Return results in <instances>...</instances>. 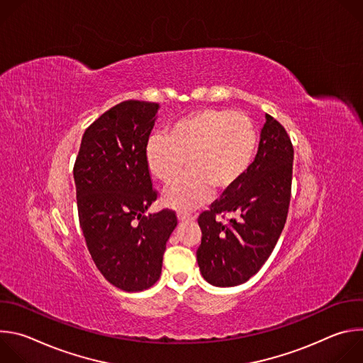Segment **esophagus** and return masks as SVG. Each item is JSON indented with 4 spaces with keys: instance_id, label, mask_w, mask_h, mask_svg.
Wrapping results in <instances>:
<instances>
[{
    "instance_id": "34e87169",
    "label": "esophagus",
    "mask_w": 363,
    "mask_h": 363,
    "mask_svg": "<svg viewBox=\"0 0 363 363\" xmlns=\"http://www.w3.org/2000/svg\"><path fill=\"white\" fill-rule=\"evenodd\" d=\"M178 220L179 221H194L195 220V216L192 214H186V213H178Z\"/></svg>"
}]
</instances>
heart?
Here are the masks:
<instances>
[{"mask_svg":"<svg viewBox=\"0 0 363 363\" xmlns=\"http://www.w3.org/2000/svg\"><path fill=\"white\" fill-rule=\"evenodd\" d=\"M258 149L254 122L230 109L202 108L172 125L168 136L152 135L145 146L150 174L168 185L185 169L184 178L172 184L164 196L168 206L191 211L211 194L235 186L248 172Z\"/></svg>","mask_w":363,"mask_h":363,"instance_id":"1","label":"heart"}]
</instances>
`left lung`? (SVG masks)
I'll return each instance as SVG.
<instances>
[{
	"label": "left lung",
	"instance_id": "left-lung-1",
	"mask_svg": "<svg viewBox=\"0 0 363 363\" xmlns=\"http://www.w3.org/2000/svg\"><path fill=\"white\" fill-rule=\"evenodd\" d=\"M293 157L286 129L266 115L258 152L248 172L198 217L202 238L196 262L210 284H242L267 262L289 213ZM225 212L235 213L238 220L225 226L215 220Z\"/></svg>",
	"mask_w": 363,
	"mask_h": 363
}]
</instances>
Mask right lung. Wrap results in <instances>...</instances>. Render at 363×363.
Returning a JSON list of instances; mask_svg holds the SVG:
<instances>
[{"label":"right lung","mask_w":363,"mask_h":363,"mask_svg":"<svg viewBox=\"0 0 363 363\" xmlns=\"http://www.w3.org/2000/svg\"><path fill=\"white\" fill-rule=\"evenodd\" d=\"M158 109V103L126 100L103 113L86 129L73 169L89 252L103 277L125 291L158 281L178 224L171 210L146 216L158 196L145 158Z\"/></svg>","instance_id":"add662e5"}]
</instances>
